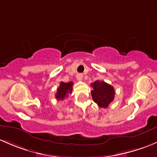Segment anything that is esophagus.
Instances as JSON below:
<instances>
[{
    "label": "esophagus",
    "instance_id": "obj_1",
    "mask_svg": "<svg viewBox=\"0 0 157 157\" xmlns=\"http://www.w3.org/2000/svg\"><path fill=\"white\" fill-rule=\"evenodd\" d=\"M82 78H83V75H82V73H78V74H77V75H76L77 80L82 81Z\"/></svg>",
    "mask_w": 157,
    "mask_h": 157
}]
</instances>
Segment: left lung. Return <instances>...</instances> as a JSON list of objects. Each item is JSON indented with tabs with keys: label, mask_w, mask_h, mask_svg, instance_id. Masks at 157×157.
Listing matches in <instances>:
<instances>
[{
	"label": "left lung",
	"mask_w": 157,
	"mask_h": 157,
	"mask_svg": "<svg viewBox=\"0 0 157 157\" xmlns=\"http://www.w3.org/2000/svg\"><path fill=\"white\" fill-rule=\"evenodd\" d=\"M93 90L90 91L92 98L98 106L102 108L108 107L113 101L115 97L114 88L109 84L101 81H96L90 84Z\"/></svg>",
	"instance_id": "1"
}]
</instances>
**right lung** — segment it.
<instances>
[{
  "instance_id": "obj_1",
  "label": "right lung",
  "mask_w": 157,
  "mask_h": 157,
  "mask_svg": "<svg viewBox=\"0 0 157 157\" xmlns=\"http://www.w3.org/2000/svg\"><path fill=\"white\" fill-rule=\"evenodd\" d=\"M72 85L73 82H69L66 83V82H60L59 87L57 88V91L56 94V98L57 101H63L66 98L69 97V94H72Z\"/></svg>"
}]
</instances>
